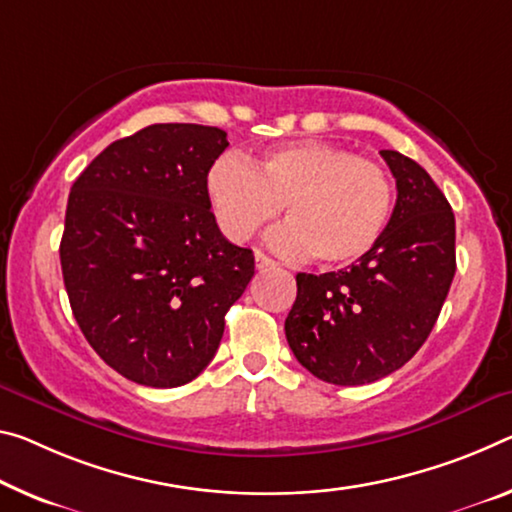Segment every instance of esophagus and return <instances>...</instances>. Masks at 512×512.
<instances>
[{
    "label": "esophagus",
    "mask_w": 512,
    "mask_h": 512,
    "mask_svg": "<svg viewBox=\"0 0 512 512\" xmlns=\"http://www.w3.org/2000/svg\"><path fill=\"white\" fill-rule=\"evenodd\" d=\"M255 266H257L259 271H266V269H275V266H278V262H275L273 257L264 255L262 250H257V253H255Z\"/></svg>",
    "instance_id": "34e87169"
}]
</instances>
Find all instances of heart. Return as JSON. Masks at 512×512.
<instances>
[{
  "label": "heart",
  "mask_w": 512,
  "mask_h": 512,
  "mask_svg": "<svg viewBox=\"0 0 512 512\" xmlns=\"http://www.w3.org/2000/svg\"><path fill=\"white\" fill-rule=\"evenodd\" d=\"M216 221L232 241H246L287 205L289 225L275 234L291 255L326 266L353 264L383 237L394 186L383 166L330 143H294L266 152L253 168L218 159L207 175Z\"/></svg>",
  "instance_id": "b5f03b06"
}]
</instances>
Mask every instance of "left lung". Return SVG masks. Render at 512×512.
I'll use <instances>...</instances> for the list:
<instances>
[{
	"label": "left lung",
	"instance_id": "8db88e82",
	"mask_svg": "<svg viewBox=\"0 0 512 512\" xmlns=\"http://www.w3.org/2000/svg\"><path fill=\"white\" fill-rule=\"evenodd\" d=\"M396 205L371 253L348 269L296 275L285 335L296 360L332 385H367L401 369L435 326L456 275V218L431 175L380 150Z\"/></svg>",
	"mask_w": 512,
	"mask_h": 512
}]
</instances>
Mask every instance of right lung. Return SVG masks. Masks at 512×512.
<instances>
[{
    "instance_id": "obj_1",
    "label": "right lung",
    "mask_w": 512,
    "mask_h": 512,
    "mask_svg": "<svg viewBox=\"0 0 512 512\" xmlns=\"http://www.w3.org/2000/svg\"><path fill=\"white\" fill-rule=\"evenodd\" d=\"M218 127L159 123L113 141L70 189L61 271L93 351L145 387L191 383L216 355L225 312L255 275L227 241L207 175Z\"/></svg>"
}]
</instances>
